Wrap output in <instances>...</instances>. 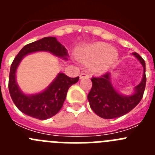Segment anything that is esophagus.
Returning <instances> with one entry per match:
<instances>
[{
	"instance_id": "1",
	"label": "esophagus",
	"mask_w": 155,
	"mask_h": 155,
	"mask_svg": "<svg viewBox=\"0 0 155 155\" xmlns=\"http://www.w3.org/2000/svg\"><path fill=\"white\" fill-rule=\"evenodd\" d=\"M89 78V75L87 72H81L80 74V78Z\"/></svg>"
}]
</instances>
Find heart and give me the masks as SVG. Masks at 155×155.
Instances as JSON below:
<instances>
[{
  "label": "heart",
  "instance_id": "obj_1",
  "mask_svg": "<svg viewBox=\"0 0 155 155\" xmlns=\"http://www.w3.org/2000/svg\"><path fill=\"white\" fill-rule=\"evenodd\" d=\"M80 57L84 62L94 61L91 64V70L94 72L102 73L116 62L118 58V53L110 45L104 42H96L82 50Z\"/></svg>",
  "mask_w": 155,
  "mask_h": 155
}]
</instances>
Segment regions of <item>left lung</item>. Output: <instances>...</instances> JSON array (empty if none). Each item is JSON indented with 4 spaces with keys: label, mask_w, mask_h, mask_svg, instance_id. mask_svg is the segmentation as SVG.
I'll return each instance as SVG.
<instances>
[{
    "label": "left lung",
    "mask_w": 155,
    "mask_h": 155,
    "mask_svg": "<svg viewBox=\"0 0 155 155\" xmlns=\"http://www.w3.org/2000/svg\"><path fill=\"white\" fill-rule=\"evenodd\" d=\"M141 63L143 68V79L135 87V93L131 96H123L111 84L109 72L101 77H92V87L87 94L90 107L94 113L103 119H114L130 112L142 99L146 86L145 61L137 53H133Z\"/></svg>",
    "instance_id": "1"
}]
</instances>
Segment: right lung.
<instances>
[{"mask_svg": "<svg viewBox=\"0 0 155 155\" xmlns=\"http://www.w3.org/2000/svg\"><path fill=\"white\" fill-rule=\"evenodd\" d=\"M36 51H48L57 57L67 59L66 48L55 37H44L42 39L27 44L20 50L11 66L8 89L15 105L21 113L38 120H47L55 116L62 108L67 93L72 84L78 81L79 77L70 78L59 74L47 89L34 95H25L18 88L15 81V72L23 57Z\"/></svg>", "mask_w": 155, "mask_h": 155, "instance_id": "add662e5", "label": "right lung"}]
</instances>
